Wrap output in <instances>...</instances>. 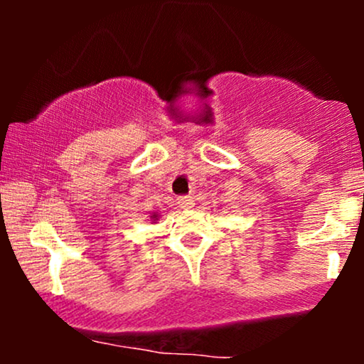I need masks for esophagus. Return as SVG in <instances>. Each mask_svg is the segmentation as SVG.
I'll use <instances>...</instances> for the list:
<instances>
[{
	"mask_svg": "<svg viewBox=\"0 0 364 364\" xmlns=\"http://www.w3.org/2000/svg\"><path fill=\"white\" fill-rule=\"evenodd\" d=\"M178 205L181 208H193L195 207V200L193 196H179L178 198Z\"/></svg>",
	"mask_w": 364,
	"mask_h": 364,
	"instance_id": "obj_1",
	"label": "esophagus"
}]
</instances>
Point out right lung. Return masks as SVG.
Masks as SVG:
<instances>
[{"label":"right lung","mask_w":364,"mask_h":364,"mask_svg":"<svg viewBox=\"0 0 364 364\" xmlns=\"http://www.w3.org/2000/svg\"><path fill=\"white\" fill-rule=\"evenodd\" d=\"M150 220H152V223L159 220V212H152V215H150Z\"/></svg>","instance_id":"right-lung-1"}]
</instances>
